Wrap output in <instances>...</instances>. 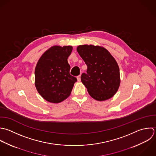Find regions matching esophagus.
I'll use <instances>...</instances> for the list:
<instances>
[{
    "mask_svg": "<svg viewBox=\"0 0 156 156\" xmlns=\"http://www.w3.org/2000/svg\"><path fill=\"white\" fill-rule=\"evenodd\" d=\"M77 80H78V81H81V75H78V76H77Z\"/></svg>",
    "mask_w": 156,
    "mask_h": 156,
    "instance_id": "34e87169",
    "label": "esophagus"
}]
</instances>
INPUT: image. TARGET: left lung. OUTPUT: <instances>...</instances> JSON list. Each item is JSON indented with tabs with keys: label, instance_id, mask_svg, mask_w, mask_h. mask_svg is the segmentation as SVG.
<instances>
[{
	"label": "left lung",
	"instance_id": "left-lung-1",
	"mask_svg": "<svg viewBox=\"0 0 156 156\" xmlns=\"http://www.w3.org/2000/svg\"><path fill=\"white\" fill-rule=\"evenodd\" d=\"M77 51L87 66L81 80L89 95L98 101L112 97L120 83L119 67L113 56L105 48L92 45H80Z\"/></svg>",
	"mask_w": 156,
	"mask_h": 156
}]
</instances>
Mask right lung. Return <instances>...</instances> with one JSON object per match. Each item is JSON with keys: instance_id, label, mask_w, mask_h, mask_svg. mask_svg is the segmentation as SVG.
I'll use <instances>...</instances> for the list:
<instances>
[{"instance_id": "right-lung-1", "label": "right lung", "mask_w": 156, "mask_h": 156, "mask_svg": "<svg viewBox=\"0 0 156 156\" xmlns=\"http://www.w3.org/2000/svg\"><path fill=\"white\" fill-rule=\"evenodd\" d=\"M72 47L54 46L46 51L36 66L35 86L39 94L47 101L58 103L71 94L76 78L70 74L67 58Z\"/></svg>"}]
</instances>
